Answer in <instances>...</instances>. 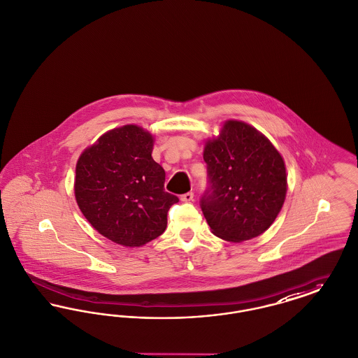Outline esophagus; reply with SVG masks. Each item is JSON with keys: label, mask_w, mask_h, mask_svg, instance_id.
Listing matches in <instances>:
<instances>
[{"label": "esophagus", "mask_w": 358, "mask_h": 358, "mask_svg": "<svg viewBox=\"0 0 358 358\" xmlns=\"http://www.w3.org/2000/svg\"><path fill=\"white\" fill-rule=\"evenodd\" d=\"M180 201L182 202H192L194 201V192H186V194L180 195Z\"/></svg>", "instance_id": "esophagus-1"}]
</instances>
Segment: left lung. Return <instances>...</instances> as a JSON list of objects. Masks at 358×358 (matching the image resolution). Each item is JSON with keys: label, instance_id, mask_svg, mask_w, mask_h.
Segmentation results:
<instances>
[{"label": "left lung", "instance_id": "obj_1", "mask_svg": "<svg viewBox=\"0 0 358 358\" xmlns=\"http://www.w3.org/2000/svg\"><path fill=\"white\" fill-rule=\"evenodd\" d=\"M208 187L201 198L213 233L229 242L249 241L266 231L285 202L283 159L254 127L229 120L217 139L206 143Z\"/></svg>", "mask_w": 358, "mask_h": 358}]
</instances>
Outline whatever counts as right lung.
<instances>
[{"instance_id":"obj_1","label":"right lung","mask_w":358,"mask_h":358,"mask_svg":"<svg viewBox=\"0 0 358 358\" xmlns=\"http://www.w3.org/2000/svg\"><path fill=\"white\" fill-rule=\"evenodd\" d=\"M152 136L138 125L104 134L76 166L75 195L94 229L109 241L138 248L167 227L179 198L164 189L166 172L152 159Z\"/></svg>"}]
</instances>
